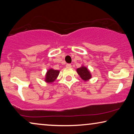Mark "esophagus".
<instances>
[{
    "mask_svg": "<svg viewBox=\"0 0 134 134\" xmlns=\"http://www.w3.org/2000/svg\"><path fill=\"white\" fill-rule=\"evenodd\" d=\"M66 66L67 68H71V64H67V65H66Z\"/></svg>",
    "mask_w": 134,
    "mask_h": 134,
    "instance_id": "1",
    "label": "esophagus"
}]
</instances>
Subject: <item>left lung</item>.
Masks as SVG:
<instances>
[{
    "instance_id": "left-lung-1",
    "label": "left lung",
    "mask_w": 134,
    "mask_h": 134,
    "mask_svg": "<svg viewBox=\"0 0 134 134\" xmlns=\"http://www.w3.org/2000/svg\"><path fill=\"white\" fill-rule=\"evenodd\" d=\"M76 71L77 72V74L79 75L80 78L85 82L88 81L92 77L90 71L84 65H82L81 67L77 69Z\"/></svg>"
}]
</instances>
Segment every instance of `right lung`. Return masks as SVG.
I'll return each instance as SVG.
<instances>
[{"mask_svg":"<svg viewBox=\"0 0 134 134\" xmlns=\"http://www.w3.org/2000/svg\"><path fill=\"white\" fill-rule=\"evenodd\" d=\"M60 70H55L52 68L49 69L45 75L44 81L47 83H52L57 79Z\"/></svg>","mask_w":134,"mask_h":134,"instance_id":"1","label":"right lung"}]
</instances>
